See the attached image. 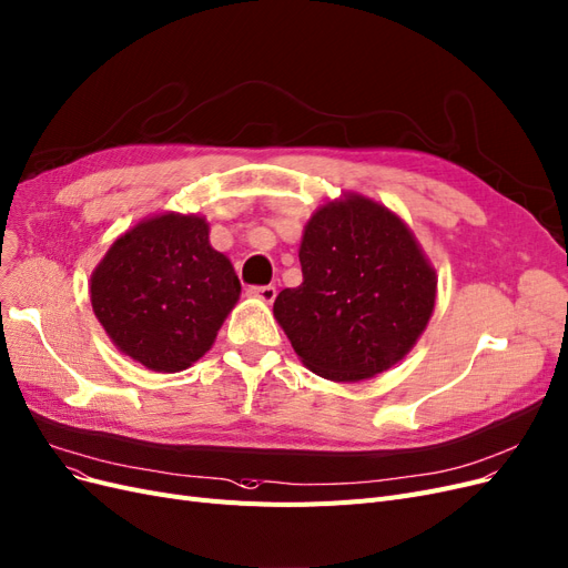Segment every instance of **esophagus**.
Returning a JSON list of instances; mask_svg holds the SVG:
<instances>
[{"label": "esophagus", "mask_w": 568, "mask_h": 568, "mask_svg": "<svg viewBox=\"0 0 568 568\" xmlns=\"http://www.w3.org/2000/svg\"><path fill=\"white\" fill-rule=\"evenodd\" d=\"M246 293L251 298H258L263 303H272L277 296V288L275 286H251Z\"/></svg>", "instance_id": "obj_1"}]
</instances>
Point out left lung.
I'll use <instances>...</instances> for the list:
<instances>
[{
	"instance_id": "8db88e82",
	"label": "left lung",
	"mask_w": 568,
	"mask_h": 568,
	"mask_svg": "<svg viewBox=\"0 0 568 568\" xmlns=\"http://www.w3.org/2000/svg\"><path fill=\"white\" fill-rule=\"evenodd\" d=\"M298 258L303 282L280 293L275 320L322 378L357 383L383 374L433 317L437 275L414 232L357 192L312 213Z\"/></svg>"
}]
</instances>
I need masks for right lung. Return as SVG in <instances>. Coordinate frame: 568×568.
I'll use <instances>...</instances> for the list:
<instances>
[{
    "instance_id": "1",
    "label": "right lung",
    "mask_w": 568,
    "mask_h": 568,
    "mask_svg": "<svg viewBox=\"0 0 568 568\" xmlns=\"http://www.w3.org/2000/svg\"><path fill=\"white\" fill-rule=\"evenodd\" d=\"M242 284L202 216L160 213L116 237L91 275V305L116 349L158 374L204 357Z\"/></svg>"
}]
</instances>
